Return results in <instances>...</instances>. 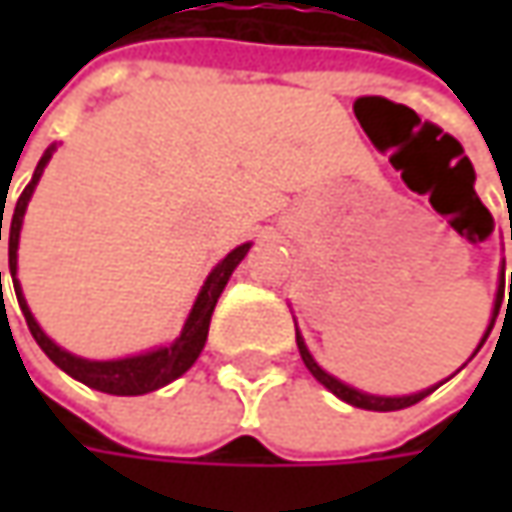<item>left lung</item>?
I'll list each match as a JSON object with an SVG mask.
<instances>
[{"mask_svg":"<svg viewBox=\"0 0 512 512\" xmlns=\"http://www.w3.org/2000/svg\"><path fill=\"white\" fill-rule=\"evenodd\" d=\"M512 239V233H510ZM502 299H504V270H502V282H499V290H496V305H493V319H490V327H487V333H484V339L479 342V347H476V353L482 350V344L487 342V336H490V330H493V325H496V316H499V307H502ZM512 302V273H510V282H507V307H510ZM296 344H299V353H302V362H305V367L313 373V379L316 382H322L333 393V396H339L342 402L353 404V407H362V410H379V413H387V410H404V407H410V404L422 402L424 396H430L439 384H433V387H427V390H419V393H410V396H370V393H362V390H356V387H350V384L339 382L336 376H330L327 370H322L319 364H316V359L310 356V350H307L305 339H302V333L296 330ZM473 353V356H476Z\"/></svg>","mask_w":512,"mask_h":512,"instance_id":"8db88e82","label":"left lung"}]
</instances>
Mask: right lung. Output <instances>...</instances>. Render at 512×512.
<instances>
[{
    "mask_svg": "<svg viewBox=\"0 0 512 512\" xmlns=\"http://www.w3.org/2000/svg\"><path fill=\"white\" fill-rule=\"evenodd\" d=\"M53 150H45V156L39 159V165L33 170V179L28 182V187L22 190V196L16 199V207H13V216L8 222V265L10 276H13V290H16V299H19V307L25 313V322L30 327V336L36 339V344L45 350L50 362L56 367H62L68 376H73L76 382L88 384L93 390H102V393H110V396H142V393H150V390H159L165 387L173 379H179L185 370L193 367V362L199 359L202 347L207 342V327H210V316H213V307L219 302L222 290H225L230 273L236 270V265L242 262L250 250V242L247 245H239L236 250H230L225 259L219 265L210 270L207 282L199 290L196 302H193V310L187 316L185 327L179 333V339L168 347H156V350H148V353H139V356H128V359H113V362H90V359H79L68 350H62L56 342H50L45 336V330L36 325L33 313H30L28 302L22 296V287H19V279H16V250H19V230H22V219H25V210H28L30 196L39 185V176L42 170L50 162ZM2 213L0 210V239H2ZM0 293H2V273H0Z\"/></svg>",
    "mask_w": 512,
    "mask_h": 512,
    "instance_id": "add662e5",
    "label": "right lung"
}]
</instances>
